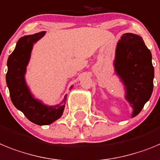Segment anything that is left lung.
<instances>
[{
  "label": "left lung",
  "instance_id": "left-lung-1",
  "mask_svg": "<svg viewBox=\"0 0 160 160\" xmlns=\"http://www.w3.org/2000/svg\"><path fill=\"white\" fill-rule=\"evenodd\" d=\"M151 59V51L137 34L126 33L118 42L115 72L124 84L126 99L134 109L133 118L141 112L153 91Z\"/></svg>",
  "mask_w": 160,
  "mask_h": 160
}]
</instances>
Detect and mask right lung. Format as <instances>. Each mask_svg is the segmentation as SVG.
Listing matches in <instances>:
<instances>
[{
	"label": "right lung",
	"instance_id": "1",
	"mask_svg": "<svg viewBox=\"0 0 160 160\" xmlns=\"http://www.w3.org/2000/svg\"><path fill=\"white\" fill-rule=\"evenodd\" d=\"M45 33V31H42L22 37L18 41L14 51L7 61L6 84L9 90L11 101L17 109L22 111L30 122L39 126L51 124L59 119L63 114L67 100V96H65L59 105L55 106L46 105L34 98L26 84L25 74L32 47Z\"/></svg>",
	"mask_w": 160,
	"mask_h": 160
}]
</instances>
